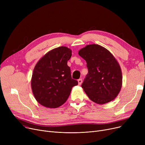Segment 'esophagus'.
Segmentation results:
<instances>
[{
  "instance_id": "34e87169",
  "label": "esophagus",
  "mask_w": 145,
  "mask_h": 145,
  "mask_svg": "<svg viewBox=\"0 0 145 145\" xmlns=\"http://www.w3.org/2000/svg\"><path fill=\"white\" fill-rule=\"evenodd\" d=\"M78 82L79 85H80L82 84V79H78Z\"/></svg>"
}]
</instances>
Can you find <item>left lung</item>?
Wrapping results in <instances>:
<instances>
[{
	"label": "left lung",
	"instance_id": "obj_1",
	"mask_svg": "<svg viewBox=\"0 0 145 145\" xmlns=\"http://www.w3.org/2000/svg\"><path fill=\"white\" fill-rule=\"evenodd\" d=\"M87 63L88 73L82 88L90 99L105 104L116 97L122 85V73L112 53L99 44H89L79 51Z\"/></svg>",
	"mask_w": 145,
	"mask_h": 145
}]
</instances>
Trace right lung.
Returning <instances> with one entry per match:
<instances>
[{
	"mask_svg": "<svg viewBox=\"0 0 145 145\" xmlns=\"http://www.w3.org/2000/svg\"><path fill=\"white\" fill-rule=\"evenodd\" d=\"M72 56V50L60 46L44 55L33 69L31 87L36 100L41 105L56 108L64 104L72 89L78 84L71 76L67 61Z\"/></svg>",
	"mask_w": 145,
	"mask_h": 145,
	"instance_id": "add662e5",
	"label": "right lung"
}]
</instances>
